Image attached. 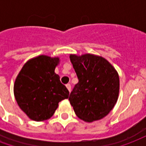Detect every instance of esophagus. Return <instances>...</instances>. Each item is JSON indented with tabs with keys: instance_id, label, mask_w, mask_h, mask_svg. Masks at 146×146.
<instances>
[{
	"instance_id": "obj_1",
	"label": "esophagus",
	"mask_w": 146,
	"mask_h": 146,
	"mask_svg": "<svg viewBox=\"0 0 146 146\" xmlns=\"http://www.w3.org/2000/svg\"><path fill=\"white\" fill-rule=\"evenodd\" d=\"M66 86L67 89L69 90V92H70L71 91V85H70V84H67Z\"/></svg>"
}]
</instances>
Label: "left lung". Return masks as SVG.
Listing matches in <instances>:
<instances>
[{
  "label": "left lung",
  "mask_w": 146,
  "mask_h": 146,
  "mask_svg": "<svg viewBox=\"0 0 146 146\" xmlns=\"http://www.w3.org/2000/svg\"><path fill=\"white\" fill-rule=\"evenodd\" d=\"M70 58L78 78L69 97L76 115L87 122L103 118L118 98V73L102 57L86 54Z\"/></svg>",
  "instance_id": "left-lung-1"
}]
</instances>
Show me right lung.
Instances as JSON below:
<instances>
[{
	"label": "right lung",
	"mask_w": 146,
	"mask_h": 146,
	"mask_svg": "<svg viewBox=\"0 0 146 146\" xmlns=\"http://www.w3.org/2000/svg\"><path fill=\"white\" fill-rule=\"evenodd\" d=\"M58 58L40 55L28 61L19 73L14 86L19 106L30 119L42 121L53 116L58 102L70 92L54 73Z\"/></svg>",
	"instance_id": "obj_1"
}]
</instances>
